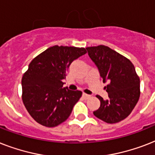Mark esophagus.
Listing matches in <instances>:
<instances>
[{
    "instance_id": "obj_1",
    "label": "esophagus",
    "mask_w": 155,
    "mask_h": 155,
    "mask_svg": "<svg viewBox=\"0 0 155 155\" xmlns=\"http://www.w3.org/2000/svg\"><path fill=\"white\" fill-rule=\"evenodd\" d=\"M82 97H83V98H84V99L87 100V99H88V98H89L91 96H90V95H87V94H85V93H84V94L82 95Z\"/></svg>"
}]
</instances>
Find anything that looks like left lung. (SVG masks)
Returning <instances> with one entry per match:
<instances>
[{
	"label": "left lung",
	"instance_id": "obj_1",
	"mask_svg": "<svg viewBox=\"0 0 155 155\" xmlns=\"http://www.w3.org/2000/svg\"><path fill=\"white\" fill-rule=\"evenodd\" d=\"M88 55L99 70L108 100L97 97L101 106L93 112L97 118L113 124L124 120L130 115L140 97V79L130 59L103 45L86 48Z\"/></svg>",
	"mask_w": 155,
	"mask_h": 155
}]
</instances>
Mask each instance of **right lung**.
I'll return each instance as SVG.
<instances>
[{
  "instance_id": "1",
  "label": "right lung",
  "mask_w": 155,
  "mask_h": 155,
  "mask_svg": "<svg viewBox=\"0 0 155 155\" xmlns=\"http://www.w3.org/2000/svg\"><path fill=\"white\" fill-rule=\"evenodd\" d=\"M87 53L85 48L54 46L35 57L21 80L22 101L40 125L55 127L65 121L82 96L63 87L71 63Z\"/></svg>"
}]
</instances>
